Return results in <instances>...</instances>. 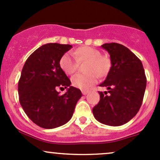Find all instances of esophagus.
<instances>
[{"mask_svg": "<svg viewBox=\"0 0 160 160\" xmlns=\"http://www.w3.org/2000/svg\"><path fill=\"white\" fill-rule=\"evenodd\" d=\"M89 92L88 90H82V93L83 95H87Z\"/></svg>", "mask_w": 160, "mask_h": 160, "instance_id": "esophagus-1", "label": "esophagus"}]
</instances>
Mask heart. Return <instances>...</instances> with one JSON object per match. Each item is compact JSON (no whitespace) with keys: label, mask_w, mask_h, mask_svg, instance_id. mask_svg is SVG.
Wrapping results in <instances>:
<instances>
[{"label":"heart","mask_w":160,"mask_h":160,"mask_svg":"<svg viewBox=\"0 0 160 160\" xmlns=\"http://www.w3.org/2000/svg\"><path fill=\"white\" fill-rule=\"evenodd\" d=\"M67 52L61 57L60 66L67 74H72L77 71L79 62L87 61L86 73H77L72 77V84L81 89H87L97 82L98 75L106 76L111 68V61L106 56H102L100 51L92 47L83 46L73 52Z\"/></svg>","instance_id":"obj_1"}]
</instances>
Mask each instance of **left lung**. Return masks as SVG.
<instances>
[{
  "instance_id": "1",
  "label": "left lung",
  "mask_w": 160,
  "mask_h": 160,
  "mask_svg": "<svg viewBox=\"0 0 160 160\" xmlns=\"http://www.w3.org/2000/svg\"><path fill=\"white\" fill-rule=\"evenodd\" d=\"M110 55L112 67L99 87L100 100L92 108L95 118L102 124L120 126L137 115L144 96L147 78L141 61L127 47L118 43L101 45Z\"/></svg>"
}]
</instances>
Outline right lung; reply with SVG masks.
Wrapping results in <instances>:
<instances>
[{"label": "right lung", "mask_w": 160, "mask_h": 160, "mask_svg": "<svg viewBox=\"0 0 160 160\" xmlns=\"http://www.w3.org/2000/svg\"><path fill=\"white\" fill-rule=\"evenodd\" d=\"M71 48L58 43L42 45L28 58L21 72L20 105L29 119L43 128H55L69 122L82 96L60 66L61 57ZM58 88H67V92L61 96Z\"/></svg>", "instance_id": "obj_1"}]
</instances>
